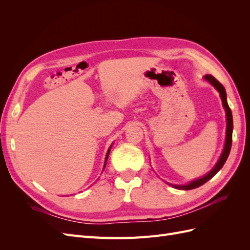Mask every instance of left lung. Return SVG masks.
<instances>
[{
	"label": "left lung",
	"instance_id": "1",
	"mask_svg": "<svg viewBox=\"0 0 250 250\" xmlns=\"http://www.w3.org/2000/svg\"><path fill=\"white\" fill-rule=\"evenodd\" d=\"M204 80H207L210 85H213L216 89L217 92L220 95V98L222 100V104H223V107L225 109L226 112V135H225V144H224V148L222 153L219 157L218 162L216 163L215 167L211 169L208 174L206 175L197 178L195 180L190 181V183L187 184V185H172V184H168L170 186H172L173 188H178V190H192V188H196L200 186H202L203 184H206L207 181H208L211 177H214L216 174L219 172V170H221V168L223 167V165L225 164L226 160H228V157L229 155L230 152V148H231V142H232V129H233V124H232V115H231V110L228 104V100H226V92H225V88L224 86L221 84L220 82H219L216 78H214L211 75H206V76L203 77Z\"/></svg>",
	"mask_w": 250,
	"mask_h": 250
}]
</instances>
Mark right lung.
Listing matches in <instances>:
<instances>
[{
    "label": "right lung",
    "mask_w": 250,
    "mask_h": 250,
    "mask_svg": "<svg viewBox=\"0 0 250 250\" xmlns=\"http://www.w3.org/2000/svg\"><path fill=\"white\" fill-rule=\"evenodd\" d=\"M111 146H112V144H111V145H110V147L108 148V151H107V153H106V156H105V163H104V167H103V170H104V168H105V166H106V163H107V158H108V155H109V152H110Z\"/></svg>",
    "instance_id": "right-lung-1"
}]
</instances>
